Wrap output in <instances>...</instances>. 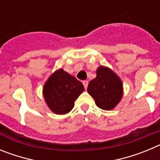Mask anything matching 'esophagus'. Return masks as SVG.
Listing matches in <instances>:
<instances>
[{"mask_svg": "<svg viewBox=\"0 0 160 160\" xmlns=\"http://www.w3.org/2000/svg\"><path fill=\"white\" fill-rule=\"evenodd\" d=\"M82 84H83V86H84L85 89H87V87H88V81L85 80V81L82 82Z\"/></svg>", "mask_w": 160, "mask_h": 160, "instance_id": "obj_1", "label": "esophagus"}]
</instances>
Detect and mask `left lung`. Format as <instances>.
Wrapping results in <instances>:
<instances>
[{"label":"left lung","instance_id":"8db88e82","mask_svg":"<svg viewBox=\"0 0 160 160\" xmlns=\"http://www.w3.org/2000/svg\"><path fill=\"white\" fill-rule=\"evenodd\" d=\"M96 73L95 78L89 82L87 91L99 108L112 110L122 99V81L116 73L106 66H99Z\"/></svg>","mask_w":160,"mask_h":160}]
</instances>
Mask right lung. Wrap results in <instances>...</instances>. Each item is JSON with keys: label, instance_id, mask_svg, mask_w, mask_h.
Masks as SVG:
<instances>
[{"label": "right lung", "instance_id": "1", "mask_svg": "<svg viewBox=\"0 0 160 160\" xmlns=\"http://www.w3.org/2000/svg\"><path fill=\"white\" fill-rule=\"evenodd\" d=\"M82 83L62 69L56 70L43 87L46 104L53 113L65 114L74 107V101L84 91Z\"/></svg>", "mask_w": 160, "mask_h": 160}]
</instances>
